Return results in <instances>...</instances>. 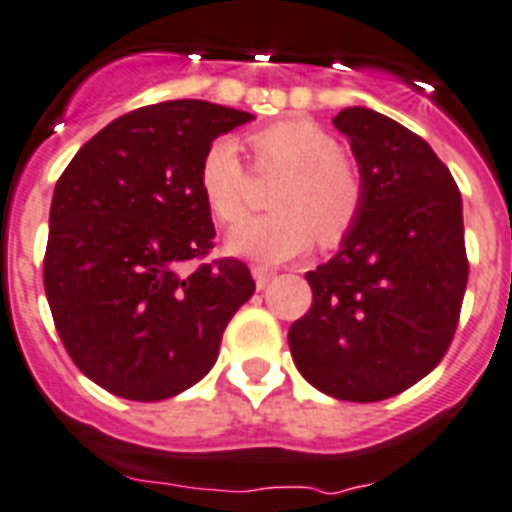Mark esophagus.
<instances>
[{
	"instance_id": "esophagus-1",
	"label": "esophagus",
	"mask_w": 512,
	"mask_h": 512,
	"mask_svg": "<svg viewBox=\"0 0 512 512\" xmlns=\"http://www.w3.org/2000/svg\"><path fill=\"white\" fill-rule=\"evenodd\" d=\"M252 278H255L257 289H265L270 284V278H273V270L268 268H252Z\"/></svg>"
}]
</instances>
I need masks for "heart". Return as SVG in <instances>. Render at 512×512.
Masks as SVG:
<instances>
[{"label": "heart", "mask_w": 512, "mask_h": 512, "mask_svg": "<svg viewBox=\"0 0 512 512\" xmlns=\"http://www.w3.org/2000/svg\"><path fill=\"white\" fill-rule=\"evenodd\" d=\"M260 162L289 170L273 202L278 213L236 226L226 249L255 263H286L313 247H334L350 234L363 210V184L342 147L326 128L310 120H284L249 139ZM199 191L220 223H239L247 215V178L239 147L215 139L199 162Z\"/></svg>", "instance_id": "heart-1"}]
</instances>
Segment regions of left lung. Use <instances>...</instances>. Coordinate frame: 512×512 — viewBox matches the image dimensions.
Listing matches in <instances>:
<instances>
[{
	"mask_svg": "<svg viewBox=\"0 0 512 512\" xmlns=\"http://www.w3.org/2000/svg\"><path fill=\"white\" fill-rule=\"evenodd\" d=\"M363 210L339 252L307 270L313 307L289 328L297 371L318 392L378 402L431 373L458 328L468 284L463 199L434 149L402 123L347 107Z\"/></svg>",
	"mask_w": 512,
	"mask_h": 512,
	"instance_id": "8db88e82",
	"label": "left lung"
}]
</instances>
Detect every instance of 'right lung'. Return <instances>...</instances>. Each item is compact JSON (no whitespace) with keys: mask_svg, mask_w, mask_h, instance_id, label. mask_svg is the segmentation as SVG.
I'll list each match as a JSON object with an SVG mask.
<instances>
[{"mask_svg":"<svg viewBox=\"0 0 512 512\" xmlns=\"http://www.w3.org/2000/svg\"><path fill=\"white\" fill-rule=\"evenodd\" d=\"M255 115L202 99L112 120L54 186L44 289L73 363L123 400L157 402L210 373L234 313L255 294L239 260L184 273L213 249L199 162Z\"/></svg>","mask_w":512,"mask_h":512,"instance_id":"obj_1","label":"right lung"}]
</instances>
